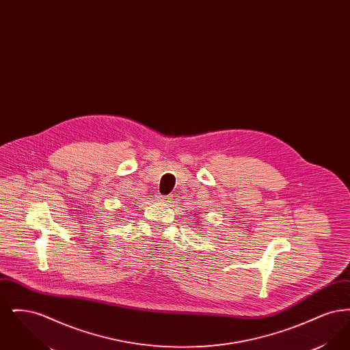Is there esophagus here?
<instances>
[{"mask_svg": "<svg viewBox=\"0 0 350 350\" xmlns=\"http://www.w3.org/2000/svg\"><path fill=\"white\" fill-rule=\"evenodd\" d=\"M157 200L159 202H163V203H169L170 200H172V197L170 196H157Z\"/></svg>", "mask_w": 350, "mask_h": 350, "instance_id": "1", "label": "esophagus"}]
</instances>
